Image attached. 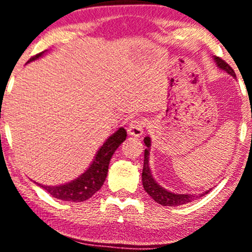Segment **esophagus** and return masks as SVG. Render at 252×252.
<instances>
[{"instance_id": "esophagus-1", "label": "esophagus", "mask_w": 252, "mask_h": 252, "mask_svg": "<svg viewBox=\"0 0 252 252\" xmlns=\"http://www.w3.org/2000/svg\"><path fill=\"white\" fill-rule=\"evenodd\" d=\"M146 126V122L142 118H135L130 122L129 126H128V132L129 135L131 136H141L143 134V128Z\"/></svg>"}]
</instances>
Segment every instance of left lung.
Listing matches in <instances>:
<instances>
[{"instance_id": "8db88e82", "label": "left lung", "mask_w": 252, "mask_h": 252, "mask_svg": "<svg viewBox=\"0 0 252 252\" xmlns=\"http://www.w3.org/2000/svg\"><path fill=\"white\" fill-rule=\"evenodd\" d=\"M215 60L217 62V65L219 66V68L226 71L228 74H231V76L236 77L235 71L232 70V67H231L225 60H222L221 58L219 57H215ZM143 141L147 147L150 146L149 137H146ZM148 154H149L148 149L144 150L142 184H143L144 189H146V192L148 193V194L152 196L156 202H158V204L163 205V206H179V205H184V204H187V202L195 200V199L200 198V196H204L205 194H207V193L210 192V190H207V192L200 193V194H175V193H170L168 190L162 189L160 185L156 184V181L153 179L152 173H150V168L148 164Z\"/></svg>"}]
</instances>
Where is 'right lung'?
Segmentation results:
<instances>
[{"instance_id": "add662e5", "label": "right lung", "mask_w": 252, "mask_h": 252, "mask_svg": "<svg viewBox=\"0 0 252 252\" xmlns=\"http://www.w3.org/2000/svg\"><path fill=\"white\" fill-rule=\"evenodd\" d=\"M43 53L45 52L32 57L28 63L40 58ZM126 131L124 128H120L114 135L110 136L98 150L96 158L89 169L76 180L71 181L70 184L62 185V186H43V185H40V186L46 189V192L50 193L53 198L60 199V200L72 202L88 200L103 186L106 174H108L111 156L115 150L120 147V144L126 140Z\"/></svg>"}]
</instances>
